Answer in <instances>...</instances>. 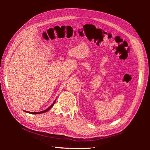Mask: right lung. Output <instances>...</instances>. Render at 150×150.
<instances>
[{"label":"right lung","mask_w":150,"mask_h":150,"mask_svg":"<svg viewBox=\"0 0 150 150\" xmlns=\"http://www.w3.org/2000/svg\"><path fill=\"white\" fill-rule=\"evenodd\" d=\"M57 100V99H56ZM56 100H55L54 101V102H53V103L50 106H49L48 108H47V109H45V110H44V111H41V112H28V111H25L26 112H28V113H30V114H42V113H44V112H46L47 111H48L50 109H51L52 107H53V106L54 105V103H55V101H56Z\"/></svg>","instance_id":"add662e5"}]
</instances>
